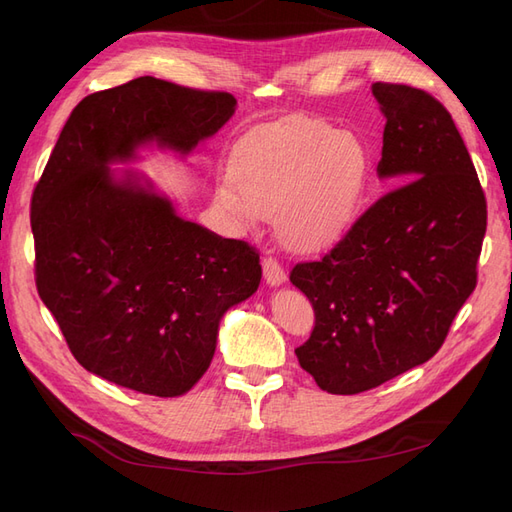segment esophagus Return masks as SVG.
Returning <instances> with one entry per match:
<instances>
[{
	"instance_id": "1",
	"label": "esophagus",
	"mask_w": 512,
	"mask_h": 512,
	"mask_svg": "<svg viewBox=\"0 0 512 512\" xmlns=\"http://www.w3.org/2000/svg\"><path fill=\"white\" fill-rule=\"evenodd\" d=\"M262 273H265V280L269 286H280L286 282V271L282 267V262L273 256L262 258Z\"/></svg>"
}]
</instances>
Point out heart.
I'll return each instance as SVG.
<instances>
[{
  "label": "heart",
  "mask_w": 512,
  "mask_h": 512,
  "mask_svg": "<svg viewBox=\"0 0 512 512\" xmlns=\"http://www.w3.org/2000/svg\"><path fill=\"white\" fill-rule=\"evenodd\" d=\"M218 192L243 226L273 213L277 239L316 252L344 237L363 207L369 156L359 138L320 119L286 123L245 147Z\"/></svg>",
  "instance_id": "1"
}]
</instances>
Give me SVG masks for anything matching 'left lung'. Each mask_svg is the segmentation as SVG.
Returning <instances> with one entry per match:
<instances>
[{
    "label": "left lung",
    "mask_w": 512,
    "mask_h": 512,
    "mask_svg": "<svg viewBox=\"0 0 512 512\" xmlns=\"http://www.w3.org/2000/svg\"><path fill=\"white\" fill-rule=\"evenodd\" d=\"M371 94L386 117L378 175L397 188L331 252L290 271L316 318L294 354L333 395L376 389L442 348L476 288L487 230L485 192L442 102L382 81Z\"/></svg>",
    "instance_id": "left-lung-1"
}]
</instances>
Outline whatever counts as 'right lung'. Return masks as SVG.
Instances as JSON below:
<instances>
[{
    "label": "right lung",
    "mask_w": 512,
    "mask_h": 512,
    "mask_svg": "<svg viewBox=\"0 0 512 512\" xmlns=\"http://www.w3.org/2000/svg\"><path fill=\"white\" fill-rule=\"evenodd\" d=\"M235 106L228 91L141 76L83 98L61 130L32 194L36 288L91 374L145 395L188 393L226 309L256 292V247L181 220L108 168L151 141L190 153Z\"/></svg>",
    "instance_id": "add662e5"
}]
</instances>
